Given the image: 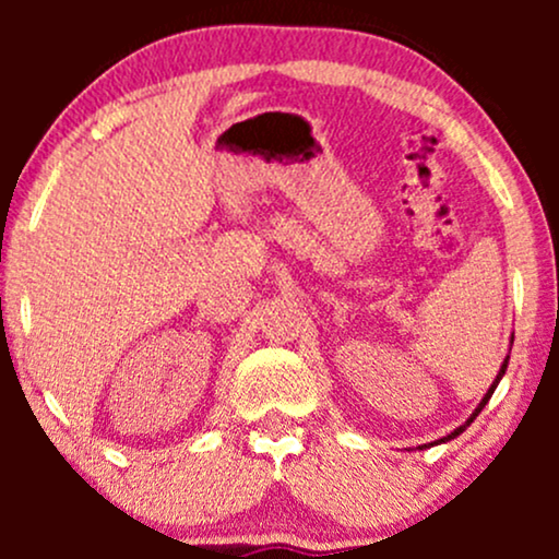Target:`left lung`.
<instances>
[{
	"label": "left lung",
	"mask_w": 559,
	"mask_h": 559,
	"mask_svg": "<svg viewBox=\"0 0 559 559\" xmlns=\"http://www.w3.org/2000/svg\"><path fill=\"white\" fill-rule=\"evenodd\" d=\"M507 360H510V355H507ZM507 360L502 362V370H499L497 381H493V383H491V389H489V391H486V396H484V400H480V404H478V407H476V413H473V415H471V418H467V420H465V426L454 428V431H452V433H449V436H444V439H439V441H449V439H454V436H460V433H463V431H465V428H467V426H471V423L478 418V413H480V409H484V407H486V402H489V400H491V394H493V389H497L499 378H502V376H504V370H507Z\"/></svg>",
	"instance_id": "left-lung-1"
}]
</instances>
